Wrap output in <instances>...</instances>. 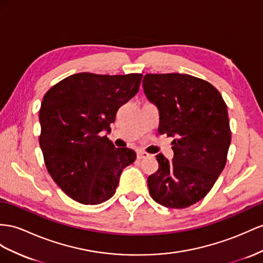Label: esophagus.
<instances>
[{
    "mask_svg": "<svg viewBox=\"0 0 263 263\" xmlns=\"http://www.w3.org/2000/svg\"><path fill=\"white\" fill-rule=\"evenodd\" d=\"M147 157H149V154H147V153L144 152V151H138V152H137V159H138V160L145 159V158H147Z\"/></svg>",
    "mask_w": 263,
    "mask_h": 263,
    "instance_id": "1",
    "label": "esophagus"
}]
</instances>
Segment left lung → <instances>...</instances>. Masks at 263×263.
<instances>
[{
    "label": "left lung",
    "mask_w": 263,
    "mask_h": 263,
    "mask_svg": "<svg viewBox=\"0 0 263 263\" xmlns=\"http://www.w3.org/2000/svg\"><path fill=\"white\" fill-rule=\"evenodd\" d=\"M143 89L159 109L158 134L174 138L172 161L157 154L159 169L147 178L150 196L165 208H187L210 192L226 166L227 104L211 83L189 74H145Z\"/></svg>",
    "instance_id": "left-lung-1"
}]
</instances>
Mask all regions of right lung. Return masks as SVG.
Here are the masks:
<instances>
[{"mask_svg":"<svg viewBox=\"0 0 263 263\" xmlns=\"http://www.w3.org/2000/svg\"><path fill=\"white\" fill-rule=\"evenodd\" d=\"M141 73L104 76L77 73L45 93L40 109L39 142L44 163L66 196L100 204L116 193L120 176L137 154L114 147L111 131L120 106L139 91Z\"/></svg>","mask_w":263,"mask_h":263,"instance_id":"1","label":"right lung"}]
</instances>
